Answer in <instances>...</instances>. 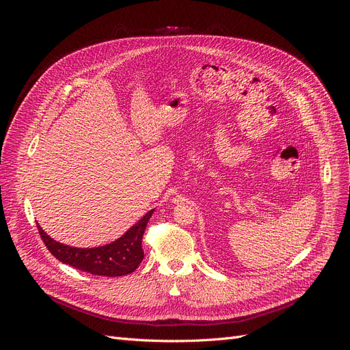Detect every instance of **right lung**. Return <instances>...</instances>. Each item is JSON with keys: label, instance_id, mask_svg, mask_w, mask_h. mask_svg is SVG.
Listing matches in <instances>:
<instances>
[{"label": "right lung", "instance_id": "obj_1", "mask_svg": "<svg viewBox=\"0 0 350 350\" xmlns=\"http://www.w3.org/2000/svg\"><path fill=\"white\" fill-rule=\"evenodd\" d=\"M152 215L153 210L146 213L139 224H135L120 239L98 248H72L49 238L39 225L38 230L45 247L61 262L96 276L116 278L133 273L143 261L142 239Z\"/></svg>", "mask_w": 350, "mask_h": 350}]
</instances>
